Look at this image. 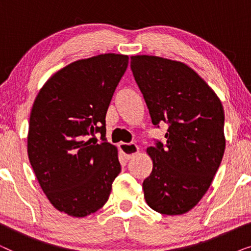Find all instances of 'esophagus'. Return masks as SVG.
I'll use <instances>...</instances> for the list:
<instances>
[{"label":"esophagus","mask_w":251,"mask_h":251,"mask_svg":"<svg viewBox=\"0 0 251 251\" xmlns=\"http://www.w3.org/2000/svg\"><path fill=\"white\" fill-rule=\"evenodd\" d=\"M119 146L122 154L126 156V159H130V157L136 155V154L139 152V147L137 146L135 143H130V144L121 143Z\"/></svg>","instance_id":"34e87169"}]
</instances>
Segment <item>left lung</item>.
Returning <instances> with one entry per match:
<instances>
[{
  "mask_svg": "<svg viewBox=\"0 0 251 251\" xmlns=\"http://www.w3.org/2000/svg\"><path fill=\"white\" fill-rule=\"evenodd\" d=\"M133 77L154 126H169L166 143L147 149L153 169L144 180L146 203L163 215H183L210 187L225 151L224 108L203 78L180 61L132 56Z\"/></svg>",
  "mask_w": 251,
  "mask_h": 251,
  "instance_id": "obj_1",
  "label": "left lung"
}]
</instances>
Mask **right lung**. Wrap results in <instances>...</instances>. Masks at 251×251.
<instances>
[{
  "instance_id": "add662e5",
  "label": "right lung",
  "mask_w": 251,
  "mask_h": 251,
  "mask_svg": "<svg viewBox=\"0 0 251 251\" xmlns=\"http://www.w3.org/2000/svg\"><path fill=\"white\" fill-rule=\"evenodd\" d=\"M128 63V56L115 53L74 61L54 73L34 100L30 166L51 204L73 217L99 210L121 173L118 149L106 142L105 118Z\"/></svg>"
}]
</instances>
